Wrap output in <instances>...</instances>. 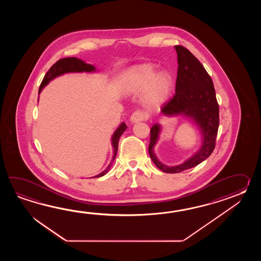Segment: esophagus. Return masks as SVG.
<instances>
[{
	"mask_svg": "<svg viewBox=\"0 0 261 261\" xmlns=\"http://www.w3.org/2000/svg\"><path fill=\"white\" fill-rule=\"evenodd\" d=\"M149 118V115L146 112L143 111V110H136L133 112L132 117H130V120L133 123L139 122V121H145Z\"/></svg>",
	"mask_w": 261,
	"mask_h": 261,
	"instance_id": "obj_1",
	"label": "esophagus"
}]
</instances>
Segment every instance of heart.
Returning <instances> with one entry per match:
<instances>
[{
    "label": "heart",
    "mask_w": 261,
    "mask_h": 261,
    "mask_svg": "<svg viewBox=\"0 0 261 261\" xmlns=\"http://www.w3.org/2000/svg\"><path fill=\"white\" fill-rule=\"evenodd\" d=\"M152 64L133 67L126 73L124 90L127 93H138L144 90L143 100L150 107H160L166 101L172 88V75L168 72H155Z\"/></svg>",
    "instance_id": "b5f03b06"
}]
</instances>
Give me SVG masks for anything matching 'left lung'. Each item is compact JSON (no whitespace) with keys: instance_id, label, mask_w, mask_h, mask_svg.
I'll use <instances>...</instances> for the list:
<instances>
[{"instance_id":"left-lung-1","label":"left lung","mask_w":261,"mask_h":261,"mask_svg":"<svg viewBox=\"0 0 261 261\" xmlns=\"http://www.w3.org/2000/svg\"><path fill=\"white\" fill-rule=\"evenodd\" d=\"M175 49L178 61L175 93L162 105L161 111L166 116L183 114L192 117L202 130L203 144L197 154L183 164L175 167L165 166L158 161L153 152L161 129L159 125H154L150 129L148 152L155 166L167 173L183 172L206 160L216 147L219 127V106L211 76L188 48L182 45H175Z\"/></svg>"}]
</instances>
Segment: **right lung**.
I'll use <instances>...</instances> for the list:
<instances>
[{"instance_id":"add662e5","label":"right lung","mask_w":261,"mask_h":261,"mask_svg":"<svg viewBox=\"0 0 261 261\" xmlns=\"http://www.w3.org/2000/svg\"><path fill=\"white\" fill-rule=\"evenodd\" d=\"M92 71H95L94 66H92L90 64H87L83 61L78 60L76 58H64V59H61V60L57 61L52 66L50 67L49 70L44 74V79H43L42 83L40 85L39 93L44 86H46L47 84L49 83L50 80H52L53 78H55L58 75H61V74L64 73V72H92ZM126 128H127L126 124L122 123L119 126V128H117V130L114 133L113 139H112V144H113V147H114V156H113L111 163L109 164V166L107 167L103 172L100 173V174H98V175H96L94 177L103 176L105 174L109 172V170L111 168L112 163H113V161H114L116 155H117V148H118V141H119L120 136L122 135V133L126 130Z\"/></svg>"}]
</instances>
